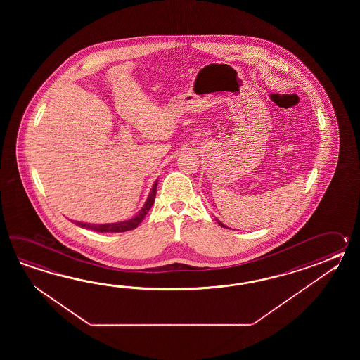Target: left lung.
<instances>
[{
    "mask_svg": "<svg viewBox=\"0 0 360 360\" xmlns=\"http://www.w3.org/2000/svg\"><path fill=\"white\" fill-rule=\"evenodd\" d=\"M217 222H219V225H220V226H224V228H225V225H224L222 222L219 221V220H217Z\"/></svg>",
    "mask_w": 360,
    "mask_h": 360,
    "instance_id": "8db88e82",
    "label": "left lung"
}]
</instances>
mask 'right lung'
<instances>
[{
	"label": "right lung",
	"mask_w": 360,
	"mask_h": 360,
	"mask_svg": "<svg viewBox=\"0 0 360 360\" xmlns=\"http://www.w3.org/2000/svg\"><path fill=\"white\" fill-rule=\"evenodd\" d=\"M157 184L158 180L154 183L152 191L148 195L146 205L139 211L138 214H135L132 219H129L126 221L113 222V224H87V222H76V225L84 228V229L94 230V231H99V233H123V231H129V230L138 228L139 224L144 220L148 211L150 210V207L153 206L154 198H155V193H157Z\"/></svg>",
	"instance_id": "right-lung-1"
}]
</instances>
